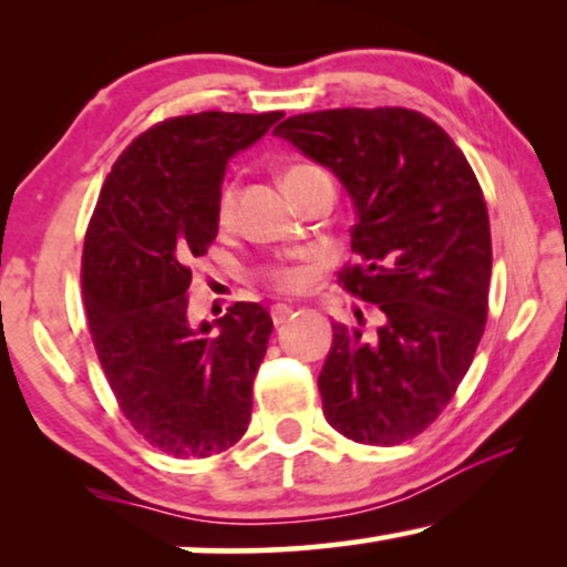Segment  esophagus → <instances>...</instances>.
Here are the masks:
<instances>
[{
  "mask_svg": "<svg viewBox=\"0 0 567 567\" xmlns=\"http://www.w3.org/2000/svg\"><path fill=\"white\" fill-rule=\"evenodd\" d=\"M291 315H293V309H291V307H286V305H276V307H270V317H274V322H276V324H284L286 320H289Z\"/></svg>",
  "mask_w": 567,
  "mask_h": 567,
  "instance_id": "obj_1",
  "label": "esophagus"
}]
</instances>
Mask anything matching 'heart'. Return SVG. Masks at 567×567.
<instances>
[{
	"label": "heart",
	"mask_w": 567,
	"mask_h": 567,
	"mask_svg": "<svg viewBox=\"0 0 567 567\" xmlns=\"http://www.w3.org/2000/svg\"><path fill=\"white\" fill-rule=\"evenodd\" d=\"M312 169H320V167L305 165V162L291 165L284 173V185L289 188V185L301 181V177L312 173ZM235 206H237V185L227 183L219 193V200H216V221H219L221 227H227V224H231V219H235ZM262 278H266V284L270 286V289L284 291V293H297L307 286V274L301 268H293V266H268Z\"/></svg>",
	"instance_id": "obj_1"
}]
</instances>
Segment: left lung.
I'll return each instance as SVG.
<instances>
[{
  "instance_id": "8db88e82",
  "label": "left lung",
  "mask_w": 567,
  "mask_h": 567,
  "mask_svg": "<svg viewBox=\"0 0 567 567\" xmlns=\"http://www.w3.org/2000/svg\"><path fill=\"white\" fill-rule=\"evenodd\" d=\"M351 193L355 262L338 274L377 305L371 336L332 322L322 413L346 439L394 446L436 421L467 374L487 322L493 245L467 157L429 115L336 107L274 128Z\"/></svg>"
}]
</instances>
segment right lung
Segmentation results:
<instances>
[{"mask_svg":"<svg viewBox=\"0 0 567 567\" xmlns=\"http://www.w3.org/2000/svg\"><path fill=\"white\" fill-rule=\"evenodd\" d=\"M281 111H206L154 123L131 142L92 212L82 299L121 413L154 449L206 460L245 436L274 320L237 301L220 328L188 322L193 260L216 239L227 162Z\"/></svg>","mask_w":567,"mask_h":567,"instance_id":"right-lung-1","label":"right lung"}]
</instances>
